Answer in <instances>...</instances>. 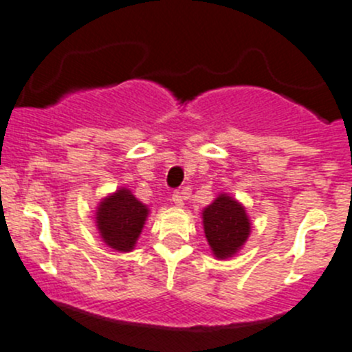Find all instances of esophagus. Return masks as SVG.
Wrapping results in <instances>:
<instances>
[{
  "label": "esophagus",
  "instance_id": "1",
  "mask_svg": "<svg viewBox=\"0 0 352 352\" xmlns=\"http://www.w3.org/2000/svg\"><path fill=\"white\" fill-rule=\"evenodd\" d=\"M172 201L175 206H184V192H180V190H175V192L172 194Z\"/></svg>",
  "mask_w": 352,
  "mask_h": 352
}]
</instances>
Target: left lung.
I'll use <instances>...</instances> for the list:
<instances>
[{"mask_svg": "<svg viewBox=\"0 0 352 352\" xmlns=\"http://www.w3.org/2000/svg\"><path fill=\"white\" fill-rule=\"evenodd\" d=\"M206 239L218 258L233 257L250 235V219L245 208L228 194H219L202 211Z\"/></svg>", "mask_w": 352, "mask_h": 352, "instance_id": "obj_1", "label": "left lung"}]
</instances>
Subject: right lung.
Here are the masks:
<instances>
[{"label": "right lung", "mask_w": 352, "mask_h": 352, "mask_svg": "<svg viewBox=\"0 0 352 352\" xmlns=\"http://www.w3.org/2000/svg\"><path fill=\"white\" fill-rule=\"evenodd\" d=\"M148 208L122 189L107 196L97 208V228L104 242L119 252H131L141 235Z\"/></svg>", "instance_id": "add662e5"}]
</instances>
